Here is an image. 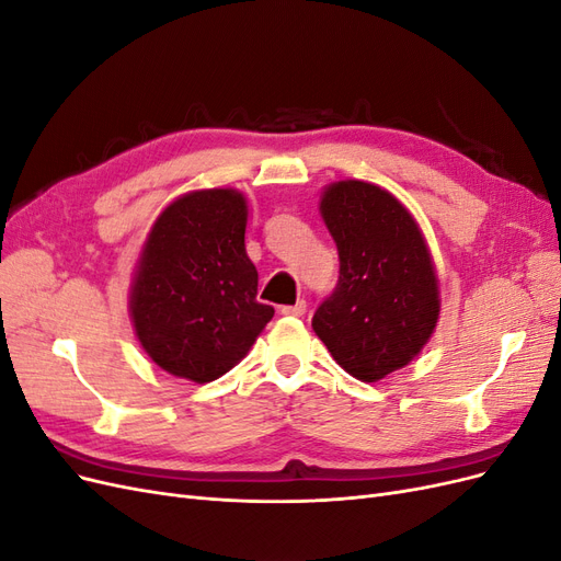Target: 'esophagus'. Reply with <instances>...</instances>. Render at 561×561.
<instances>
[{
  "mask_svg": "<svg viewBox=\"0 0 561 561\" xmlns=\"http://www.w3.org/2000/svg\"><path fill=\"white\" fill-rule=\"evenodd\" d=\"M304 311H307V301H304V299L293 304V307H280L283 316H304Z\"/></svg>",
  "mask_w": 561,
  "mask_h": 561,
  "instance_id": "1",
  "label": "esophagus"
}]
</instances>
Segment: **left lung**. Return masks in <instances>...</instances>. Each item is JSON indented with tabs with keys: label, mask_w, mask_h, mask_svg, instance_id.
Instances as JSON below:
<instances>
[{
	"label": "left lung",
	"mask_w": 561,
	"mask_h": 561,
	"mask_svg": "<svg viewBox=\"0 0 561 561\" xmlns=\"http://www.w3.org/2000/svg\"><path fill=\"white\" fill-rule=\"evenodd\" d=\"M320 213L336 243L339 280L311 325L351 377L379 381L410 363L435 330L431 252L414 217L377 184H330Z\"/></svg>",
	"instance_id": "1"
}]
</instances>
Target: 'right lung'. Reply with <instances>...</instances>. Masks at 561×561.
<instances>
[{"instance_id": "obj_1", "label": "right lung", "mask_w": 561, "mask_h": 561, "mask_svg": "<svg viewBox=\"0 0 561 561\" xmlns=\"http://www.w3.org/2000/svg\"><path fill=\"white\" fill-rule=\"evenodd\" d=\"M245 222L243 194L203 190L173 201L149 231L130 316L149 358L175 377L227 375L274 318L257 301Z\"/></svg>"}]
</instances>
